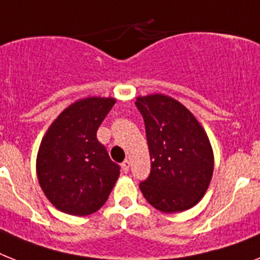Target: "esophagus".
Here are the masks:
<instances>
[{
	"mask_svg": "<svg viewBox=\"0 0 260 260\" xmlns=\"http://www.w3.org/2000/svg\"><path fill=\"white\" fill-rule=\"evenodd\" d=\"M121 167H122V171H123V173H128V170H130V162H128L127 159L123 160L121 165Z\"/></svg>",
	"mask_w": 260,
	"mask_h": 260,
	"instance_id": "esophagus-1",
	"label": "esophagus"
}]
</instances>
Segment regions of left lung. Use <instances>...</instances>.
<instances>
[{
    "label": "left lung",
    "mask_w": 260,
    "mask_h": 260,
    "mask_svg": "<svg viewBox=\"0 0 260 260\" xmlns=\"http://www.w3.org/2000/svg\"><path fill=\"white\" fill-rule=\"evenodd\" d=\"M135 106L145 122L151 170L139 183L150 205L164 212L191 209L211 181L214 155L194 115L162 94L138 96Z\"/></svg>",
    "instance_id": "left-lung-1"
}]
</instances>
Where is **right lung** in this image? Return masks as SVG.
<instances>
[{
  "label": "right lung",
  "instance_id": "1",
  "mask_svg": "<svg viewBox=\"0 0 260 260\" xmlns=\"http://www.w3.org/2000/svg\"><path fill=\"white\" fill-rule=\"evenodd\" d=\"M113 98H86L69 106L53 122L37 156V177L46 198L59 211L89 215L100 210L119 177L96 130Z\"/></svg>",
  "mask_w": 260,
  "mask_h": 260
}]
</instances>
